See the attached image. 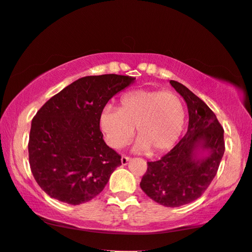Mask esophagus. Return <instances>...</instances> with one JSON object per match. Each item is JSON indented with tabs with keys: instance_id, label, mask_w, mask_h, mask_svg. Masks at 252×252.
<instances>
[{
	"instance_id": "esophagus-1",
	"label": "esophagus",
	"mask_w": 252,
	"mask_h": 252,
	"mask_svg": "<svg viewBox=\"0 0 252 252\" xmlns=\"http://www.w3.org/2000/svg\"><path fill=\"white\" fill-rule=\"evenodd\" d=\"M129 161H130V158H129V157L123 156L122 158H121V163H122L123 166H126V165H128Z\"/></svg>"
}]
</instances>
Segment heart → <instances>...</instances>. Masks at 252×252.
<instances>
[{"mask_svg":"<svg viewBox=\"0 0 252 252\" xmlns=\"http://www.w3.org/2000/svg\"><path fill=\"white\" fill-rule=\"evenodd\" d=\"M186 109L175 93L138 90L123 95L120 109L107 105L100 113V129L107 144L121 149L137 128L135 152L161 153L169 150L184 128Z\"/></svg>","mask_w":252,"mask_h":252,"instance_id":"heart-1","label":"heart"}]
</instances>
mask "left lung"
<instances>
[{
  "mask_svg": "<svg viewBox=\"0 0 252 252\" xmlns=\"http://www.w3.org/2000/svg\"><path fill=\"white\" fill-rule=\"evenodd\" d=\"M169 83L187 103L188 131L165 157L147 162L140 188L160 205L179 207L199 198L209 188L223 157L224 142L222 126L210 107L183 84Z\"/></svg>",
  "mask_w": 252,
  "mask_h": 252,
  "instance_id": "1",
  "label": "left lung"
}]
</instances>
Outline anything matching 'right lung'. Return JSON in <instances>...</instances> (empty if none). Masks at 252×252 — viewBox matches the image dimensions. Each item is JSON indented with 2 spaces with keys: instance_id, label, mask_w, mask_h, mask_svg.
<instances>
[{
  "instance_id": "1",
  "label": "right lung",
  "mask_w": 252,
  "mask_h": 252,
  "mask_svg": "<svg viewBox=\"0 0 252 252\" xmlns=\"http://www.w3.org/2000/svg\"><path fill=\"white\" fill-rule=\"evenodd\" d=\"M135 79L114 73L83 77L52 96L33 117L30 167L48 196L79 205L103 190L121 157L102 138L100 113Z\"/></svg>"
}]
</instances>
